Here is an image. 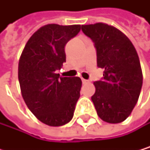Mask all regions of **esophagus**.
<instances>
[{"label":"esophagus","mask_w":150,"mask_h":150,"mask_svg":"<svg viewBox=\"0 0 150 150\" xmlns=\"http://www.w3.org/2000/svg\"><path fill=\"white\" fill-rule=\"evenodd\" d=\"M82 82H83V83H89L88 80H85V79H82Z\"/></svg>","instance_id":"34e87169"}]
</instances>
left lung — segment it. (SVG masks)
Here are the masks:
<instances>
[{
  "label": "left lung",
  "instance_id": "1",
  "mask_svg": "<svg viewBox=\"0 0 150 150\" xmlns=\"http://www.w3.org/2000/svg\"><path fill=\"white\" fill-rule=\"evenodd\" d=\"M83 32L94 43L97 67L103 78L93 83L92 101L103 122L120 123L135 107L142 87V70L137 51L129 38L105 23L82 25Z\"/></svg>",
  "mask_w": 150,
  "mask_h": 150
}]
</instances>
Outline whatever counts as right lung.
<instances>
[{"mask_svg":"<svg viewBox=\"0 0 150 150\" xmlns=\"http://www.w3.org/2000/svg\"><path fill=\"white\" fill-rule=\"evenodd\" d=\"M80 30L81 25H45L28 40L20 57L18 76L24 102L48 126L69 122L80 97L81 79L57 74L66 62V44Z\"/></svg>","mask_w":150,"mask_h":150,"instance_id":"obj_1","label":"right lung"}]
</instances>
